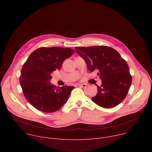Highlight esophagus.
<instances>
[{
	"mask_svg": "<svg viewBox=\"0 0 152 152\" xmlns=\"http://www.w3.org/2000/svg\"><path fill=\"white\" fill-rule=\"evenodd\" d=\"M79 85L80 86H81V87H83V88H88V87H89V86H90V85H89L85 84V83H83V84H79Z\"/></svg>",
	"mask_w": 152,
	"mask_h": 152,
	"instance_id": "esophagus-1",
	"label": "esophagus"
}]
</instances>
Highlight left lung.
Segmentation results:
<instances>
[{"label":"left lung","mask_w":152,"mask_h":152,"mask_svg":"<svg viewBox=\"0 0 152 152\" xmlns=\"http://www.w3.org/2000/svg\"><path fill=\"white\" fill-rule=\"evenodd\" d=\"M76 53L82 57L90 72L99 71L102 80L93 102L104 108L119 104L126 97L131 87L132 76L127 62L113 48L105 46L76 47Z\"/></svg>","instance_id":"1"}]
</instances>
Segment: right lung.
I'll return each mask as SVG.
<instances>
[{
    "mask_svg": "<svg viewBox=\"0 0 152 152\" xmlns=\"http://www.w3.org/2000/svg\"><path fill=\"white\" fill-rule=\"evenodd\" d=\"M74 52L70 48H40L34 50L23 64L20 83L25 98L37 110L53 113L67 102L75 86L57 88L50 80L51 73L61 69L64 60Z\"/></svg>",
    "mask_w": 152,
    "mask_h": 152,
    "instance_id": "right-lung-1",
    "label": "right lung"
}]
</instances>
